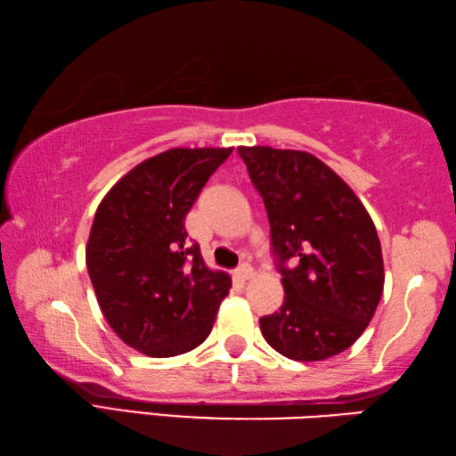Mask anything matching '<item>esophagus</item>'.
Returning a JSON list of instances; mask_svg holds the SVG:
<instances>
[{
  "mask_svg": "<svg viewBox=\"0 0 456 456\" xmlns=\"http://www.w3.org/2000/svg\"><path fill=\"white\" fill-rule=\"evenodd\" d=\"M252 273H254V270H252V266L250 265H242V266H238L236 268V273H234V276L238 278V281H248V278L252 276Z\"/></svg>",
  "mask_w": 456,
  "mask_h": 456,
  "instance_id": "34e87169",
  "label": "esophagus"
}]
</instances>
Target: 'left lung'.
Here are the masks:
<instances>
[{
  "instance_id": "obj_1",
  "label": "left lung",
  "mask_w": 456,
  "mask_h": 456,
  "mask_svg": "<svg viewBox=\"0 0 456 456\" xmlns=\"http://www.w3.org/2000/svg\"><path fill=\"white\" fill-rule=\"evenodd\" d=\"M265 200L284 302L260 318L262 337L298 362L353 346L377 310L385 266L374 222L353 188L316 156L238 148Z\"/></svg>"
}]
</instances>
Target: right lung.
<instances>
[{"label":"right lung","instance_id":"1","mask_svg":"<svg viewBox=\"0 0 456 456\" xmlns=\"http://www.w3.org/2000/svg\"><path fill=\"white\" fill-rule=\"evenodd\" d=\"M232 148H172L132 167L98 206L86 246L95 298L119 338L148 356L196 348L232 281L204 265L183 220Z\"/></svg>","mask_w":456,"mask_h":456}]
</instances>
